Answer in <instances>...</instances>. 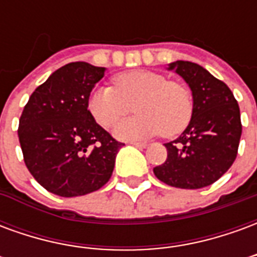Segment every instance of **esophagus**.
<instances>
[{"instance_id": "obj_1", "label": "esophagus", "mask_w": 257, "mask_h": 257, "mask_svg": "<svg viewBox=\"0 0 257 257\" xmlns=\"http://www.w3.org/2000/svg\"><path fill=\"white\" fill-rule=\"evenodd\" d=\"M131 145L136 146V147H139V149H146V147L149 146L147 143H143V142H132Z\"/></svg>"}]
</instances>
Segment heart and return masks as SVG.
<instances>
[{
    "mask_svg": "<svg viewBox=\"0 0 257 257\" xmlns=\"http://www.w3.org/2000/svg\"><path fill=\"white\" fill-rule=\"evenodd\" d=\"M111 85H101L88 97V110L100 126L110 129L135 110L138 115L115 128L119 139L134 140L182 132L193 115V96L187 86L164 74L135 70L118 74Z\"/></svg>",
    "mask_w": 257,
    "mask_h": 257,
    "instance_id": "b5f03b06",
    "label": "heart"
}]
</instances>
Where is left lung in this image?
<instances>
[{"label":"left lung","mask_w":257,"mask_h":257,"mask_svg":"<svg viewBox=\"0 0 257 257\" xmlns=\"http://www.w3.org/2000/svg\"><path fill=\"white\" fill-rule=\"evenodd\" d=\"M193 92V115L178 139L165 143L168 157L154 175L178 189H202L220 179L235 161L242 125L230 88L199 64H169Z\"/></svg>","instance_id":"1"}]
</instances>
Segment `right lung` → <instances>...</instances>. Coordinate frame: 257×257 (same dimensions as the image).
I'll use <instances>...</instances> for the list:
<instances>
[{"label": "right lung", "mask_w": 257, "mask_h": 257, "mask_svg": "<svg viewBox=\"0 0 257 257\" xmlns=\"http://www.w3.org/2000/svg\"><path fill=\"white\" fill-rule=\"evenodd\" d=\"M104 67L73 62L40 85L19 119V142L29 172L49 193L78 197L110 180L123 143L96 122L88 97Z\"/></svg>", "instance_id": "1"}]
</instances>
